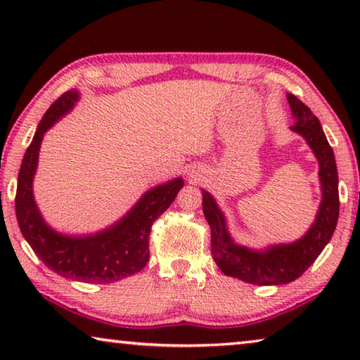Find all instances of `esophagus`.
Masks as SVG:
<instances>
[{"mask_svg":"<svg viewBox=\"0 0 360 360\" xmlns=\"http://www.w3.org/2000/svg\"><path fill=\"white\" fill-rule=\"evenodd\" d=\"M191 178H192L193 181H197V174H192V176H191Z\"/></svg>","mask_w":360,"mask_h":360,"instance_id":"obj_1","label":"esophagus"}]
</instances>
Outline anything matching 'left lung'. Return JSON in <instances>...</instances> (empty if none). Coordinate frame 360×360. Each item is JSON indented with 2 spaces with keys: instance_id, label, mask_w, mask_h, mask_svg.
Returning a JSON list of instances; mask_svg holds the SVG:
<instances>
[{
  "instance_id": "left-lung-1",
  "label": "left lung",
  "mask_w": 360,
  "mask_h": 360,
  "mask_svg": "<svg viewBox=\"0 0 360 360\" xmlns=\"http://www.w3.org/2000/svg\"><path fill=\"white\" fill-rule=\"evenodd\" d=\"M295 125L290 129L302 135L319 162L322 200L318 216L307 233L290 245H276L265 251H252L235 245L230 238L225 217L210 192L203 191V212L211 227V254L224 275L259 285H279L295 281L330 241L338 222V173L333 150L328 144L321 122L307 105L288 94Z\"/></svg>"
}]
</instances>
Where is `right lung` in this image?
<instances>
[{"mask_svg":"<svg viewBox=\"0 0 360 360\" xmlns=\"http://www.w3.org/2000/svg\"><path fill=\"white\" fill-rule=\"evenodd\" d=\"M79 100L68 90L42 115L32 144L23 155L15 193V216L23 238L44 265L57 275L82 283L109 284L141 271L149 260L150 227L184 187L182 178L157 186L112 227L89 236H66L52 230L39 214L33 198V178L44 133L71 111Z\"/></svg>","mask_w":360,"mask_h":360,"instance_id":"right-lung-1","label":"right lung"}]
</instances>
